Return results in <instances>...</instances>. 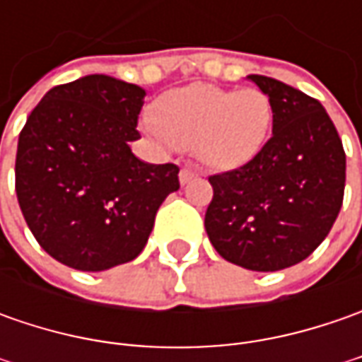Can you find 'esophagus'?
I'll list each match as a JSON object with an SVG mask.
<instances>
[{"label": "esophagus", "mask_w": 362, "mask_h": 362, "mask_svg": "<svg viewBox=\"0 0 362 362\" xmlns=\"http://www.w3.org/2000/svg\"><path fill=\"white\" fill-rule=\"evenodd\" d=\"M197 175H199L197 169H193V167H183L181 173H179V181H181V185H187L189 181H193Z\"/></svg>", "instance_id": "1"}]
</instances>
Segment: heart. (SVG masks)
I'll return each mask as SVG.
<instances>
[{"instance_id":"b5f03b06","label":"heart","mask_w":362,"mask_h":362,"mask_svg":"<svg viewBox=\"0 0 362 362\" xmlns=\"http://www.w3.org/2000/svg\"><path fill=\"white\" fill-rule=\"evenodd\" d=\"M274 106L257 88L230 90L189 84L160 94L151 108L153 131L177 148H193L207 167L240 169L268 143Z\"/></svg>"}]
</instances>
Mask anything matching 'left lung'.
<instances>
[{"mask_svg": "<svg viewBox=\"0 0 362 362\" xmlns=\"http://www.w3.org/2000/svg\"><path fill=\"white\" fill-rule=\"evenodd\" d=\"M247 78L272 100V136L247 165L209 177L205 231L235 266L284 270L310 256L337 221L346 155L316 98L274 78Z\"/></svg>", "mask_w": 362, "mask_h": 362, "instance_id": "1", "label": "left lung"}]
</instances>
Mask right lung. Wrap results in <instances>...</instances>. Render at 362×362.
<instances>
[{
	"mask_svg": "<svg viewBox=\"0 0 362 362\" xmlns=\"http://www.w3.org/2000/svg\"><path fill=\"white\" fill-rule=\"evenodd\" d=\"M146 92L90 74L54 86L28 117L16 193L37 243L64 266L103 272L143 252L179 167L132 155Z\"/></svg>",
	"mask_w": 362,
	"mask_h": 362,
	"instance_id": "1",
	"label": "right lung"
}]
</instances>
